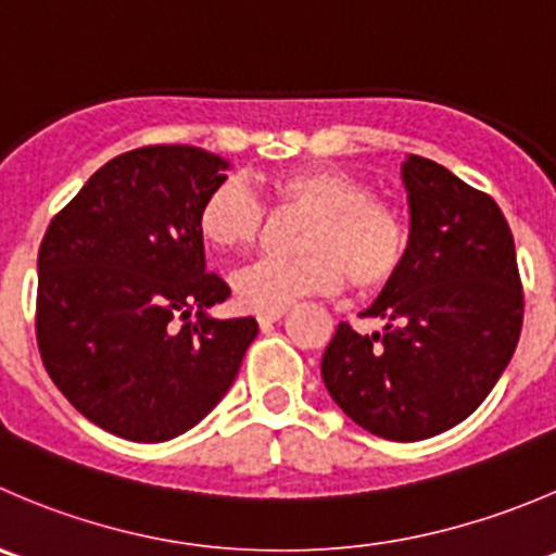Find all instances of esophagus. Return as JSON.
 I'll return each instance as SVG.
<instances>
[{
  "mask_svg": "<svg viewBox=\"0 0 556 556\" xmlns=\"http://www.w3.org/2000/svg\"><path fill=\"white\" fill-rule=\"evenodd\" d=\"M285 312H288V309H277V312H261V315H257V323H261V326L266 328V326H271V323L282 320V317H285Z\"/></svg>",
  "mask_w": 556,
  "mask_h": 556,
  "instance_id": "esophagus-1",
  "label": "esophagus"
}]
</instances>
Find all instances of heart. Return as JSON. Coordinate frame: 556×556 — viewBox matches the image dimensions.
<instances>
[{
    "label": "heart",
    "instance_id": "obj_1",
    "mask_svg": "<svg viewBox=\"0 0 556 556\" xmlns=\"http://www.w3.org/2000/svg\"><path fill=\"white\" fill-rule=\"evenodd\" d=\"M277 208L306 212L295 230L301 252L263 261L233 277L241 309L277 312L315 293H331L344 277L358 293L388 288L402 271L409 233L402 212L369 192L361 176L337 165H309L271 181ZM198 236L212 250L241 255L261 239L263 208L241 181L225 179L198 206Z\"/></svg>",
    "mask_w": 556,
    "mask_h": 556
}]
</instances>
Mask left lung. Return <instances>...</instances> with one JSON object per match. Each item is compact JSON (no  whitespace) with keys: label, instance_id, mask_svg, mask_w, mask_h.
Masks as SVG:
<instances>
[{"label":"left lung","instance_id":"obj_1","mask_svg":"<svg viewBox=\"0 0 556 556\" xmlns=\"http://www.w3.org/2000/svg\"><path fill=\"white\" fill-rule=\"evenodd\" d=\"M409 252L366 317L339 323L320 361L333 402L377 438L415 443L478 409L508 366L525 320L514 233L497 203L443 165L402 163Z\"/></svg>","mask_w":556,"mask_h":556}]
</instances>
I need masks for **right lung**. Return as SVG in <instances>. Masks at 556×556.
I'll use <instances>...</instances> for the list:
<instances>
[{"mask_svg": "<svg viewBox=\"0 0 556 556\" xmlns=\"http://www.w3.org/2000/svg\"><path fill=\"white\" fill-rule=\"evenodd\" d=\"M230 165L198 147H143L102 165L37 252V348L84 418L165 443L228 393L255 317L208 315L230 288L206 271L198 206Z\"/></svg>", "mask_w": 556, "mask_h": 556, "instance_id": "right-lung-1", "label": "right lung"}]
</instances>
